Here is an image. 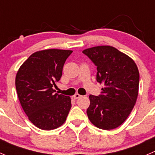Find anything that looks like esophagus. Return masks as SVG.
I'll use <instances>...</instances> for the list:
<instances>
[{
    "instance_id": "1",
    "label": "esophagus",
    "mask_w": 155,
    "mask_h": 155,
    "mask_svg": "<svg viewBox=\"0 0 155 155\" xmlns=\"http://www.w3.org/2000/svg\"><path fill=\"white\" fill-rule=\"evenodd\" d=\"M81 96V95H79L78 93H76V94H74V96H73V98H74V99H78V98H79Z\"/></svg>"
}]
</instances>
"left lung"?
<instances>
[{"instance_id": "obj_1", "label": "left lung", "mask_w": 155, "mask_h": 155, "mask_svg": "<svg viewBox=\"0 0 155 155\" xmlns=\"http://www.w3.org/2000/svg\"><path fill=\"white\" fill-rule=\"evenodd\" d=\"M83 53L97 66V81L104 85L99 96H89L90 104L87 113L89 121L103 130L116 128L128 117L136 104L138 68L130 57L112 46H95Z\"/></svg>"}]
</instances>
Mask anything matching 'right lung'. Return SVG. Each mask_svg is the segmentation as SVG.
<instances>
[{"mask_svg":"<svg viewBox=\"0 0 155 155\" xmlns=\"http://www.w3.org/2000/svg\"><path fill=\"white\" fill-rule=\"evenodd\" d=\"M72 51L46 49L32 54L20 66L15 88L21 105L32 123L45 130L66 122L71 107L69 96L55 93L56 83Z\"/></svg>","mask_w":155,"mask_h":155,"instance_id":"add662e5","label":"right lung"}]
</instances>
